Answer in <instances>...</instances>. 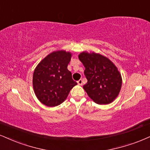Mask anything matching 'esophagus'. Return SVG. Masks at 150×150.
I'll return each mask as SVG.
<instances>
[{"instance_id": "obj_1", "label": "esophagus", "mask_w": 150, "mask_h": 150, "mask_svg": "<svg viewBox=\"0 0 150 150\" xmlns=\"http://www.w3.org/2000/svg\"><path fill=\"white\" fill-rule=\"evenodd\" d=\"M77 83H78V84L79 85V86H82V85H83V80H82V79H80V80H79L78 81H77Z\"/></svg>"}]
</instances>
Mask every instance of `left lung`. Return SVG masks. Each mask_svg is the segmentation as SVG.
<instances>
[{"label": "left lung", "instance_id": "obj_1", "mask_svg": "<svg viewBox=\"0 0 150 150\" xmlns=\"http://www.w3.org/2000/svg\"><path fill=\"white\" fill-rule=\"evenodd\" d=\"M79 60L85 67L88 82L83 86L88 95L98 104H108L117 97L122 77L115 64L98 53H81Z\"/></svg>", "mask_w": 150, "mask_h": 150}]
</instances>
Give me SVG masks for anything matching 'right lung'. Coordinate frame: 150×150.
Returning a JSON list of instances; mask_svg holds the SVG:
<instances>
[{
	"label": "right lung",
	"instance_id": "add662e5",
	"mask_svg": "<svg viewBox=\"0 0 150 150\" xmlns=\"http://www.w3.org/2000/svg\"><path fill=\"white\" fill-rule=\"evenodd\" d=\"M71 55L64 51H55L43 59L35 69L33 79L35 93L46 106L60 105L77 85L67 69Z\"/></svg>",
	"mask_w": 150,
	"mask_h": 150
}]
</instances>
